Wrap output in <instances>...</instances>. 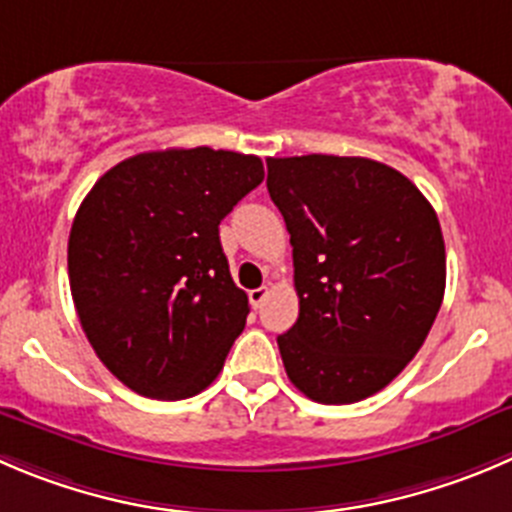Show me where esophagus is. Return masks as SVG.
Returning <instances> with one entry per match:
<instances>
[{
  "label": "esophagus",
  "mask_w": 512,
  "mask_h": 512,
  "mask_svg": "<svg viewBox=\"0 0 512 512\" xmlns=\"http://www.w3.org/2000/svg\"><path fill=\"white\" fill-rule=\"evenodd\" d=\"M266 296H269V286H259V289L248 291V301H251L253 309H261V304H264Z\"/></svg>",
  "instance_id": "esophagus-1"
}]
</instances>
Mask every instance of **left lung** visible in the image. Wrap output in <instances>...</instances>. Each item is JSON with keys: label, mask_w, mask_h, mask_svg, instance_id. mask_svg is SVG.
Wrapping results in <instances>:
<instances>
[{"label": "left lung", "mask_w": 512, "mask_h": 512, "mask_svg": "<svg viewBox=\"0 0 512 512\" xmlns=\"http://www.w3.org/2000/svg\"><path fill=\"white\" fill-rule=\"evenodd\" d=\"M294 248L299 319L281 359L299 392L352 405L420 352L445 296L440 221L410 178L369 158H269Z\"/></svg>", "instance_id": "left-lung-1"}]
</instances>
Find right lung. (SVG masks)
Wrapping results in <instances>:
<instances>
[{
	"label": "right lung",
	"instance_id": "1",
	"mask_svg": "<svg viewBox=\"0 0 512 512\" xmlns=\"http://www.w3.org/2000/svg\"><path fill=\"white\" fill-rule=\"evenodd\" d=\"M261 180L256 155L168 148L123 160L85 196L67 243L72 301L125 387L186 399L218 377L248 316L218 223Z\"/></svg>",
	"mask_w": 512,
	"mask_h": 512
}]
</instances>
